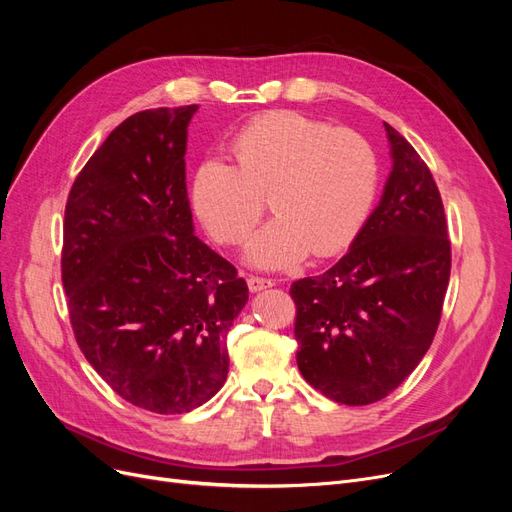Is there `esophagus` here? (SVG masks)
I'll return each mask as SVG.
<instances>
[{
    "instance_id": "esophagus-1",
    "label": "esophagus",
    "mask_w": 512,
    "mask_h": 512,
    "mask_svg": "<svg viewBox=\"0 0 512 512\" xmlns=\"http://www.w3.org/2000/svg\"><path fill=\"white\" fill-rule=\"evenodd\" d=\"M275 282L269 280V277H258V275H250L247 277V288H250L252 292H260L265 288H271Z\"/></svg>"
}]
</instances>
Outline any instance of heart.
<instances>
[{
  "label": "heart",
  "instance_id": "b5f03b06",
  "mask_svg": "<svg viewBox=\"0 0 512 512\" xmlns=\"http://www.w3.org/2000/svg\"><path fill=\"white\" fill-rule=\"evenodd\" d=\"M224 158L198 164L190 185L194 213L220 243H241L265 213L275 218L245 247L250 265L284 269L309 252L329 258L359 237L378 192V160L361 134L301 113L256 117Z\"/></svg>",
  "mask_w": 512,
  "mask_h": 512
}]
</instances>
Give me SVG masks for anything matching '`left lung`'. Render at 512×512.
Wrapping results in <instances>:
<instances>
[{
	"mask_svg": "<svg viewBox=\"0 0 512 512\" xmlns=\"http://www.w3.org/2000/svg\"><path fill=\"white\" fill-rule=\"evenodd\" d=\"M393 170L348 254L290 286L303 378L337 404L367 406L404 382L438 331L451 241L438 185L389 123Z\"/></svg>",
	"mask_w": 512,
	"mask_h": 512,
	"instance_id": "8db88e82",
	"label": "left lung"
}]
</instances>
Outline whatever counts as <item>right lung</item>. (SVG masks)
I'll use <instances>...</instances> for the list:
<instances>
[{
  "label": "right lung",
  "instance_id": "1",
  "mask_svg": "<svg viewBox=\"0 0 512 512\" xmlns=\"http://www.w3.org/2000/svg\"><path fill=\"white\" fill-rule=\"evenodd\" d=\"M196 104L151 108L108 134L76 177L61 282L76 344L130 404L181 414L228 374L247 284L194 235L185 143Z\"/></svg>",
  "mask_w": 512,
  "mask_h": 512
}]
</instances>
